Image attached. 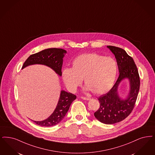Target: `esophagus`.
<instances>
[{
    "label": "esophagus",
    "instance_id": "1",
    "mask_svg": "<svg viewBox=\"0 0 155 155\" xmlns=\"http://www.w3.org/2000/svg\"><path fill=\"white\" fill-rule=\"evenodd\" d=\"M81 98L82 99L86 100H89L91 99H90V98H89V97H84V96H81Z\"/></svg>",
    "mask_w": 155,
    "mask_h": 155
}]
</instances>
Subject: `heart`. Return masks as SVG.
<instances>
[{"label": "heart", "instance_id": "obj_1", "mask_svg": "<svg viewBox=\"0 0 155 155\" xmlns=\"http://www.w3.org/2000/svg\"><path fill=\"white\" fill-rule=\"evenodd\" d=\"M117 72V63L112 57L89 54L75 58L73 68H67L63 70L62 77L70 91H75L84 78L88 89L95 94H102L113 85Z\"/></svg>", "mask_w": 155, "mask_h": 155}]
</instances>
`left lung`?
I'll use <instances>...</instances> for the list:
<instances>
[{
    "label": "left lung",
    "mask_w": 155,
    "mask_h": 155,
    "mask_svg": "<svg viewBox=\"0 0 155 155\" xmlns=\"http://www.w3.org/2000/svg\"><path fill=\"white\" fill-rule=\"evenodd\" d=\"M107 47L115 56L119 75L111 89L98 98L100 107L94 115L101 123L111 124L123 120L133 111L140 90V80L135 62L124 49L111 45ZM126 78L130 81V92L126 100H121L117 92L118 85Z\"/></svg>",
    "instance_id": "left-lung-1"
}]
</instances>
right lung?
Instances as JSON below:
<instances>
[{
	"label": "right lung",
	"mask_w": 155,
	"mask_h": 155,
	"mask_svg": "<svg viewBox=\"0 0 155 155\" xmlns=\"http://www.w3.org/2000/svg\"><path fill=\"white\" fill-rule=\"evenodd\" d=\"M66 53V51L61 48H54L43 50L29 56L24 62L22 68L31 64H41L52 68L58 74L61 76L63 58ZM75 99L76 96L74 94L62 91L55 110L50 117L43 121L31 120L41 126L50 127L55 126L59 124L64 117L71 104Z\"/></svg>",
	"instance_id": "obj_1"
}]
</instances>
